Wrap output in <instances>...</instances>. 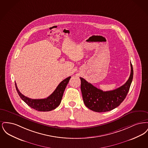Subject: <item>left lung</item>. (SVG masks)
Segmentation results:
<instances>
[{
    "instance_id": "obj_1",
    "label": "left lung",
    "mask_w": 148,
    "mask_h": 148,
    "mask_svg": "<svg viewBox=\"0 0 148 148\" xmlns=\"http://www.w3.org/2000/svg\"><path fill=\"white\" fill-rule=\"evenodd\" d=\"M130 66V75L127 82L110 91H103L80 77L81 91L85 106L94 112L101 113L109 112L119 106L126 98L133 80V69L132 63Z\"/></svg>"
}]
</instances>
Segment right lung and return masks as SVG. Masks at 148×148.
<instances>
[{
  "mask_svg": "<svg viewBox=\"0 0 148 148\" xmlns=\"http://www.w3.org/2000/svg\"><path fill=\"white\" fill-rule=\"evenodd\" d=\"M71 77L63 80L58 85L56 90L47 98L33 99L29 98L19 92L16 83V90L21 98L30 107L40 112H49L55 109L61 103L65 89L69 82Z\"/></svg>",
  "mask_w": 148,
  "mask_h": 148,
  "instance_id": "right-lung-1",
  "label": "right lung"
}]
</instances>
